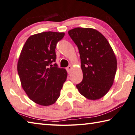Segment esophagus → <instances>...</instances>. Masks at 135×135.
<instances>
[{
  "label": "esophagus",
  "mask_w": 135,
  "mask_h": 135,
  "mask_svg": "<svg viewBox=\"0 0 135 135\" xmlns=\"http://www.w3.org/2000/svg\"><path fill=\"white\" fill-rule=\"evenodd\" d=\"M66 69H67V71L68 73H69V74H70V73H71V69H72V66L69 65V66H68V67H67V68H66Z\"/></svg>",
  "instance_id": "obj_1"
}]
</instances>
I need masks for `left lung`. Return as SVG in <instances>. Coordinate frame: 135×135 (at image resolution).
<instances>
[{"label": "left lung", "instance_id": "left-lung-1", "mask_svg": "<svg viewBox=\"0 0 135 135\" xmlns=\"http://www.w3.org/2000/svg\"><path fill=\"white\" fill-rule=\"evenodd\" d=\"M78 48L83 79L76 85L86 99H101L113 84L117 60L108 41L96 29L76 28L68 32Z\"/></svg>", "mask_w": 135, "mask_h": 135}]
</instances>
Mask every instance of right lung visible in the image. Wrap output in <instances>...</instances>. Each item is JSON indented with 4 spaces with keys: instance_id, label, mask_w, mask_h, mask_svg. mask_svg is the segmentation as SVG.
<instances>
[{
    "instance_id": "right-lung-1",
    "label": "right lung",
    "mask_w": 135,
    "mask_h": 135,
    "mask_svg": "<svg viewBox=\"0 0 135 135\" xmlns=\"http://www.w3.org/2000/svg\"><path fill=\"white\" fill-rule=\"evenodd\" d=\"M64 35L51 31L31 35L19 55L17 68L22 87L32 101L41 106L57 102L67 79L65 69L51 64L56 59V45Z\"/></svg>"
}]
</instances>
